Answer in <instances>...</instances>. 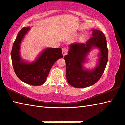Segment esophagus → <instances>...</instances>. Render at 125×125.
<instances>
[{"mask_svg": "<svg viewBox=\"0 0 125 125\" xmlns=\"http://www.w3.org/2000/svg\"><path fill=\"white\" fill-rule=\"evenodd\" d=\"M62 53L63 56H64L65 55H66L67 53V49L66 48H62Z\"/></svg>", "mask_w": 125, "mask_h": 125, "instance_id": "34e87169", "label": "esophagus"}]
</instances>
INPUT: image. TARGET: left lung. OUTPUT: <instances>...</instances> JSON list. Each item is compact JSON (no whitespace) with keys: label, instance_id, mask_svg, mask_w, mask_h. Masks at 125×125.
Masks as SVG:
<instances>
[{"label":"left lung","instance_id":"1","mask_svg":"<svg viewBox=\"0 0 125 125\" xmlns=\"http://www.w3.org/2000/svg\"><path fill=\"white\" fill-rule=\"evenodd\" d=\"M93 36L86 44L72 43L65 55L66 78L69 84L74 88H83L95 84L102 76L108 62V50L104 34L99 30L92 29ZM94 47L99 48L98 65L93 70L85 69L83 63L87 55Z\"/></svg>","mask_w":125,"mask_h":125}]
</instances>
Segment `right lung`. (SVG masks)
Segmentation results:
<instances>
[{
    "instance_id": "1",
    "label": "right lung",
    "mask_w": 125,
    "mask_h": 125,
    "mask_svg": "<svg viewBox=\"0 0 125 125\" xmlns=\"http://www.w3.org/2000/svg\"><path fill=\"white\" fill-rule=\"evenodd\" d=\"M29 29V27H24L18 32L11 51L12 62L15 73L20 80L31 85H41L45 82L54 63L63 55L61 48H47L35 62L28 63L22 60L20 53V44Z\"/></svg>"
}]
</instances>
